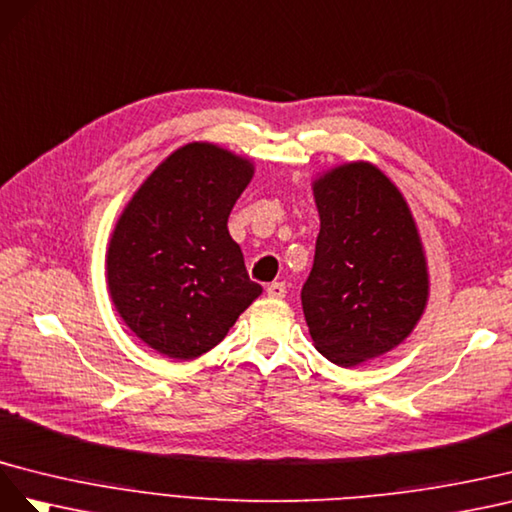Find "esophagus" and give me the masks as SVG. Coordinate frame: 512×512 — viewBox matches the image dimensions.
Segmentation results:
<instances>
[{"label":"esophagus","mask_w":512,"mask_h":512,"mask_svg":"<svg viewBox=\"0 0 512 512\" xmlns=\"http://www.w3.org/2000/svg\"><path fill=\"white\" fill-rule=\"evenodd\" d=\"M266 294L270 298H283L287 294V287H285V283H270L266 287Z\"/></svg>","instance_id":"1"}]
</instances>
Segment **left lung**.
Instances as JSON below:
<instances>
[{
	"instance_id": "obj_1",
	"label": "left lung",
	"mask_w": 512,
	"mask_h": 512,
	"mask_svg": "<svg viewBox=\"0 0 512 512\" xmlns=\"http://www.w3.org/2000/svg\"><path fill=\"white\" fill-rule=\"evenodd\" d=\"M319 236L302 311L317 352L352 369L399 347L429 302V266L410 206L369 160L313 180Z\"/></svg>"
}]
</instances>
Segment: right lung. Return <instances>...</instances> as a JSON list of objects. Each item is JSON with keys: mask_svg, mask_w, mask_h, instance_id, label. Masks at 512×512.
Returning a JSON list of instances; mask_svg holds the SVG:
<instances>
[{"mask_svg": "<svg viewBox=\"0 0 512 512\" xmlns=\"http://www.w3.org/2000/svg\"><path fill=\"white\" fill-rule=\"evenodd\" d=\"M255 165L210 141L171 152L124 206L107 285L128 330L154 352L193 360L221 343L261 296L227 218Z\"/></svg>", "mask_w": 512, "mask_h": 512, "instance_id": "1", "label": "right lung"}]
</instances>
